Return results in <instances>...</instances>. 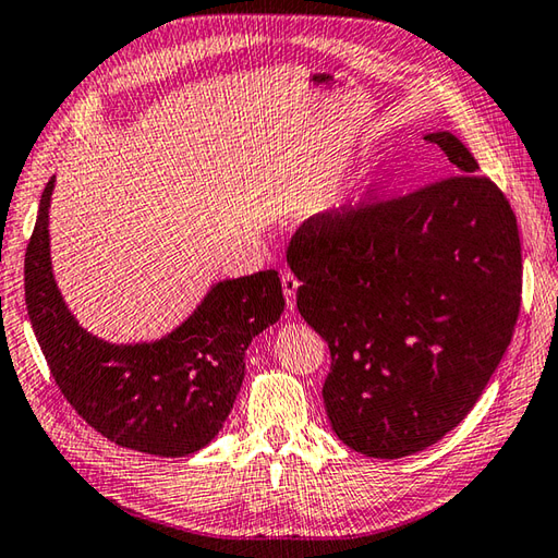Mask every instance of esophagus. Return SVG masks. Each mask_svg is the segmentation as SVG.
Here are the masks:
<instances>
[{
  "label": "esophagus",
  "instance_id": "obj_1",
  "mask_svg": "<svg viewBox=\"0 0 558 558\" xmlns=\"http://www.w3.org/2000/svg\"><path fill=\"white\" fill-rule=\"evenodd\" d=\"M298 288H300V280L294 278L290 270L282 272V292H286L288 310H294V304H298Z\"/></svg>",
  "mask_w": 558,
  "mask_h": 558
}]
</instances>
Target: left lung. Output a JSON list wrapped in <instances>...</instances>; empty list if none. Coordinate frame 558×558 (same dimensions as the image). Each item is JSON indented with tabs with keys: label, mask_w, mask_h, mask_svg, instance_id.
<instances>
[{
	"label": "left lung",
	"mask_w": 558,
	"mask_h": 558,
	"mask_svg": "<svg viewBox=\"0 0 558 558\" xmlns=\"http://www.w3.org/2000/svg\"><path fill=\"white\" fill-rule=\"evenodd\" d=\"M457 173L310 217L288 246L298 310L329 343L324 403L351 450L399 460L482 397L515 333L522 248L504 191L452 133Z\"/></svg>",
	"instance_id": "1"
}]
</instances>
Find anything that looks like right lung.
Here are the masks:
<instances>
[{"label": "right lung", "instance_id": "1", "mask_svg": "<svg viewBox=\"0 0 558 558\" xmlns=\"http://www.w3.org/2000/svg\"><path fill=\"white\" fill-rule=\"evenodd\" d=\"M52 179L26 246L28 319L70 407L120 447L185 457L225 425L244 379V351L286 310L276 270L217 282L198 310L157 343L111 345L86 333L54 288L48 251Z\"/></svg>", "mask_w": 558, "mask_h": 558}]
</instances>
